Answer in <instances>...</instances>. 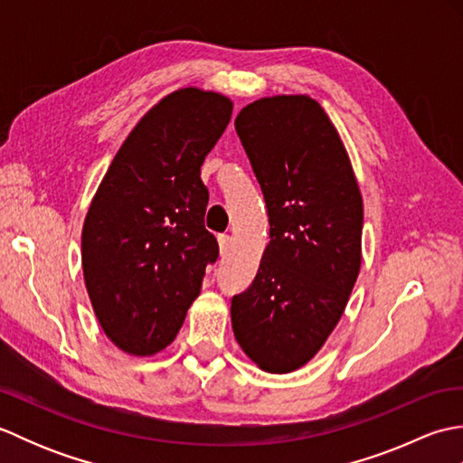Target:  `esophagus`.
<instances>
[{
	"label": "esophagus",
	"mask_w": 463,
	"mask_h": 463,
	"mask_svg": "<svg viewBox=\"0 0 463 463\" xmlns=\"http://www.w3.org/2000/svg\"><path fill=\"white\" fill-rule=\"evenodd\" d=\"M229 249H231V239L226 237V234H221V237H219V250H221V257H226V254H229Z\"/></svg>",
	"instance_id": "obj_1"
}]
</instances>
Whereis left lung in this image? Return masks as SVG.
Listing matches in <instances>:
<instances>
[{
  "label": "left lung",
  "mask_w": 463,
  "mask_h": 463,
  "mask_svg": "<svg viewBox=\"0 0 463 463\" xmlns=\"http://www.w3.org/2000/svg\"><path fill=\"white\" fill-rule=\"evenodd\" d=\"M234 127L267 203L270 242L250 287L232 297V330L260 370L288 373L314 358L346 308L362 262V194L312 97H264Z\"/></svg>",
  "instance_id": "obj_1"
}]
</instances>
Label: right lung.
<instances>
[{
	"label": "right lung",
	"mask_w": 463,
	"mask_h": 463,
	"mask_svg": "<svg viewBox=\"0 0 463 463\" xmlns=\"http://www.w3.org/2000/svg\"><path fill=\"white\" fill-rule=\"evenodd\" d=\"M231 115L221 93L166 95L127 137L87 211L85 287L107 336L133 356L169 346L219 259L201 166Z\"/></svg>",
	"instance_id": "add662e5"
}]
</instances>
